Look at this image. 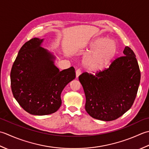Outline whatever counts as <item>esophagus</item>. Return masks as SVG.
Instances as JSON below:
<instances>
[{"label": "esophagus", "instance_id": "esophagus-1", "mask_svg": "<svg viewBox=\"0 0 149 149\" xmlns=\"http://www.w3.org/2000/svg\"><path fill=\"white\" fill-rule=\"evenodd\" d=\"M80 74H81V71H80V69H77V71H76V77L77 78H78L79 76L80 75Z\"/></svg>", "mask_w": 149, "mask_h": 149}]
</instances>
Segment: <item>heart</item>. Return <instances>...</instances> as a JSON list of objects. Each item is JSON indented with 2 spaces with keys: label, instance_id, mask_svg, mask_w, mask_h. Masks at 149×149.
I'll return each instance as SVG.
<instances>
[{
  "label": "heart",
  "instance_id": "obj_1",
  "mask_svg": "<svg viewBox=\"0 0 149 149\" xmlns=\"http://www.w3.org/2000/svg\"><path fill=\"white\" fill-rule=\"evenodd\" d=\"M91 52L84 57V65L91 71H98L108 65L118 51L116 42L110 38H98L88 44Z\"/></svg>",
  "mask_w": 149,
  "mask_h": 149
}]
</instances>
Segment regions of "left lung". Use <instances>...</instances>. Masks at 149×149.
<instances>
[{
    "label": "left lung",
    "instance_id": "1",
    "mask_svg": "<svg viewBox=\"0 0 149 149\" xmlns=\"http://www.w3.org/2000/svg\"><path fill=\"white\" fill-rule=\"evenodd\" d=\"M123 54L125 56L117 58L108 69L95 74L86 72L79 76L86 98V111L93 118L106 121L116 120L134 102L140 71L129 47H125Z\"/></svg>",
    "mask_w": 149,
    "mask_h": 149
}]
</instances>
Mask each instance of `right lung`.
Here are the masks:
<instances>
[{"label": "right lung", "instance_id": "add662e5", "mask_svg": "<svg viewBox=\"0 0 149 149\" xmlns=\"http://www.w3.org/2000/svg\"><path fill=\"white\" fill-rule=\"evenodd\" d=\"M43 40L33 38L22 45L10 74L14 98L24 110L38 116L58 111L63 88L76 77L73 67L60 71L54 65L55 57L41 47Z\"/></svg>", "mask_w": 149, "mask_h": 149}]
</instances>
